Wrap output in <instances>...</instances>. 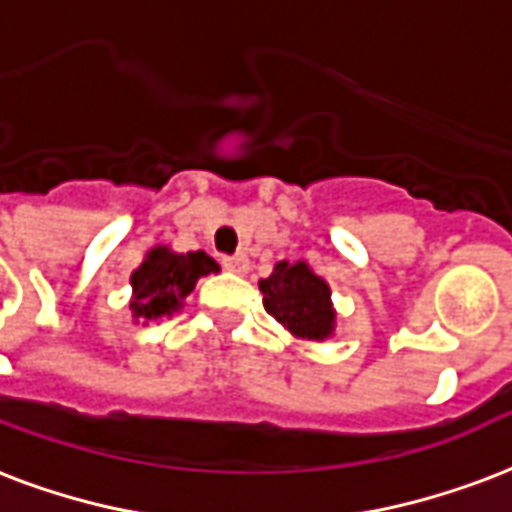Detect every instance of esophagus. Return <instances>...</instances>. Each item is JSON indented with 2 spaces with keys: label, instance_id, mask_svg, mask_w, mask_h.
<instances>
[{
  "label": "esophagus",
  "instance_id": "1",
  "mask_svg": "<svg viewBox=\"0 0 512 512\" xmlns=\"http://www.w3.org/2000/svg\"><path fill=\"white\" fill-rule=\"evenodd\" d=\"M222 268H228L233 273H247L249 271V257L247 255H230L222 257Z\"/></svg>",
  "mask_w": 512,
  "mask_h": 512
}]
</instances>
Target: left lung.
I'll list each match as a JSON object with an SVG mask.
<instances>
[{"mask_svg":"<svg viewBox=\"0 0 512 512\" xmlns=\"http://www.w3.org/2000/svg\"><path fill=\"white\" fill-rule=\"evenodd\" d=\"M260 292L265 311L292 335L322 341L333 333L330 287L306 263H276L271 276L260 279Z\"/></svg>","mask_w":512,"mask_h":512,"instance_id":"left-lung-1","label":"left lung"}]
</instances>
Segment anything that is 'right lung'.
I'll list each match as a JSON object with an SVG mask.
<instances>
[{"label": "right lung", "mask_w": 512, "mask_h": 512, "mask_svg": "<svg viewBox=\"0 0 512 512\" xmlns=\"http://www.w3.org/2000/svg\"><path fill=\"white\" fill-rule=\"evenodd\" d=\"M220 265L214 263L206 252H171L166 247H155L131 276L134 300L131 311L134 319L155 322V319L171 317L179 311L182 300L190 295L195 282L206 273H217Z\"/></svg>", "instance_id": "right-lung-1"}]
</instances>
